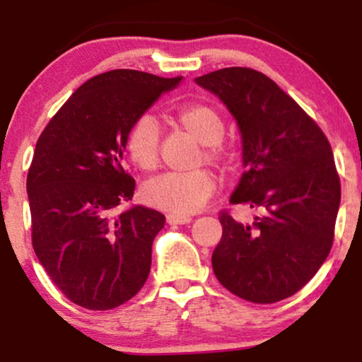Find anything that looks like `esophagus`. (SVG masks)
<instances>
[{
	"instance_id": "1",
	"label": "esophagus",
	"mask_w": 362,
	"mask_h": 362,
	"mask_svg": "<svg viewBox=\"0 0 362 362\" xmlns=\"http://www.w3.org/2000/svg\"><path fill=\"white\" fill-rule=\"evenodd\" d=\"M167 221L170 224H187V223L192 221V218H190V216H185V214H168Z\"/></svg>"
}]
</instances>
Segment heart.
Masks as SVG:
<instances>
[{
    "label": "heart",
    "instance_id": "1",
    "mask_svg": "<svg viewBox=\"0 0 362 362\" xmlns=\"http://www.w3.org/2000/svg\"><path fill=\"white\" fill-rule=\"evenodd\" d=\"M177 122L190 138L206 146L209 163L221 160L218 144L226 132L221 115L206 103H194L177 112ZM126 149L132 163L141 170H155L160 160V126L153 115H141L126 136ZM214 190V178L206 170L190 173H167L144 187V199L151 206L170 213H195L206 204Z\"/></svg>",
    "mask_w": 362,
    "mask_h": 362
}]
</instances>
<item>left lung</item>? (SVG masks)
<instances>
[{"label":"left lung","instance_id":"obj_1","mask_svg":"<svg viewBox=\"0 0 362 362\" xmlns=\"http://www.w3.org/2000/svg\"><path fill=\"white\" fill-rule=\"evenodd\" d=\"M195 83L226 105L242 134L245 172L230 202L260 211L250 224L221 213L216 277L252 303L293 296L322 267L334 242L340 180L330 143L288 93L255 69L224 68Z\"/></svg>","mask_w":362,"mask_h":362}]
</instances>
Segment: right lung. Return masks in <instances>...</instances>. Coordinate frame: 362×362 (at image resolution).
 <instances>
[{
    "label": "right lung",
    "instance_id": "obj_1",
    "mask_svg": "<svg viewBox=\"0 0 362 362\" xmlns=\"http://www.w3.org/2000/svg\"><path fill=\"white\" fill-rule=\"evenodd\" d=\"M182 76L112 69L83 83L37 141L27 177L32 245L68 300L112 310L143 288L165 216L131 201L136 182L124 170L132 124Z\"/></svg>",
    "mask_w": 362,
    "mask_h": 362
}]
</instances>
